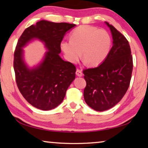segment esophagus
<instances>
[{"label":"esophagus","mask_w":148,"mask_h":148,"mask_svg":"<svg viewBox=\"0 0 148 148\" xmlns=\"http://www.w3.org/2000/svg\"><path fill=\"white\" fill-rule=\"evenodd\" d=\"M76 74L77 75V76H79V77H81V76H82V75H83V74H82V71H81V70H79V69H77L76 70Z\"/></svg>","instance_id":"1"}]
</instances>
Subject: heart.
Wrapping results in <instances>:
<instances>
[{
	"instance_id": "b5f03b06",
	"label": "heart",
	"mask_w": 148,
	"mask_h": 148,
	"mask_svg": "<svg viewBox=\"0 0 148 148\" xmlns=\"http://www.w3.org/2000/svg\"><path fill=\"white\" fill-rule=\"evenodd\" d=\"M71 41H62L61 49L69 62L76 63L80 56L92 66L102 63L108 55L112 40L108 32L95 27L83 25L71 34Z\"/></svg>"
}]
</instances>
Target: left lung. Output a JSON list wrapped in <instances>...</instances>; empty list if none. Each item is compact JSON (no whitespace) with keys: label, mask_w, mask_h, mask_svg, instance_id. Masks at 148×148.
I'll return each instance as SVG.
<instances>
[{"label":"left lung","mask_w":148,"mask_h":148,"mask_svg":"<svg viewBox=\"0 0 148 148\" xmlns=\"http://www.w3.org/2000/svg\"><path fill=\"white\" fill-rule=\"evenodd\" d=\"M105 23L111 31L113 46L101 64L83 71L86 81L85 101L99 112L111 108L122 99L129 87L133 68L128 40L113 25Z\"/></svg>","instance_id":"1"}]
</instances>
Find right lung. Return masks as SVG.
I'll return each instance as SVG.
<instances>
[{
  "label": "right lung",
  "mask_w": 148,
  "mask_h": 148,
  "mask_svg": "<svg viewBox=\"0 0 148 148\" xmlns=\"http://www.w3.org/2000/svg\"><path fill=\"white\" fill-rule=\"evenodd\" d=\"M75 26L42 20L27 28L19 37L14 56L16 84L26 101L36 108L49 110L56 108L63 101L67 89L75 79L76 66L59 55L64 34ZM34 38L44 42L49 51L43 61L31 69L23 61L22 47Z\"/></svg>",
  "instance_id": "add662e5"
}]
</instances>
